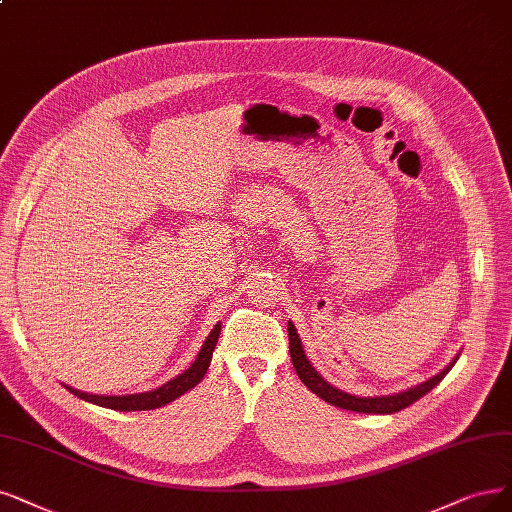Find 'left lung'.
I'll list each match as a JSON object with an SVG mask.
<instances>
[{"label": "left lung", "mask_w": 512, "mask_h": 512, "mask_svg": "<svg viewBox=\"0 0 512 512\" xmlns=\"http://www.w3.org/2000/svg\"><path fill=\"white\" fill-rule=\"evenodd\" d=\"M289 344H291V361H293V367L299 375V380L304 382L316 396H320V399L327 401L329 405L339 407V409H348V411H356V413H373V415H377V413H380V415L396 413V411H401V409L413 405L418 399H422L424 394H428L451 371V367L456 365L458 356H460L458 354L441 373L432 375L430 380H426L418 386H411L403 392L382 394V396H356V394H350V392L335 388L312 367V363L308 361V356L304 352V346H301L299 333H297V329H295L291 320H289Z\"/></svg>", "instance_id": "8db88e82"}]
</instances>
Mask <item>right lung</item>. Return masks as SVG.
<instances>
[{
	"label": "right lung",
	"mask_w": 512,
	"mask_h": 512,
	"mask_svg": "<svg viewBox=\"0 0 512 512\" xmlns=\"http://www.w3.org/2000/svg\"><path fill=\"white\" fill-rule=\"evenodd\" d=\"M221 333V323H217L213 327V331L208 333V337L204 339V344L196 356V361L189 365V369H185L183 373H179L173 380L162 384L156 390H147V392H137V394H122V396H109V394H90V392H82L75 390L67 384H63L71 394L80 396V399L99 405V407H107V409H118V411H147V409H158L164 407L168 403H173L175 399H179L181 394H185L187 390H192L196 384L202 382L204 373L208 371V365H211L213 358V350L217 346V339Z\"/></svg>",
	"instance_id": "1"
}]
</instances>
